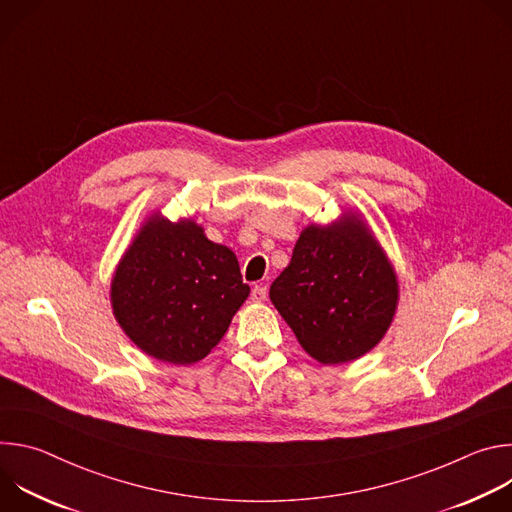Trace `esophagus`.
<instances>
[{"label": "esophagus", "mask_w": 512, "mask_h": 512, "mask_svg": "<svg viewBox=\"0 0 512 512\" xmlns=\"http://www.w3.org/2000/svg\"><path fill=\"white\" fill-rule=\"evenodd\" d=\"M251 300L253 302H265L267 300V285H255L251 291Z\"/></svg>", "instance_id": "esophagus-1"}]
</instances>
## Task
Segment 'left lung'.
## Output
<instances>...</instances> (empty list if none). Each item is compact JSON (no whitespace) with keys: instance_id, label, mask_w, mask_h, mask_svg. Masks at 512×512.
I'll return each mask as SVG.
<instances>
[{"instance_id":"8db88e82","label":"left lung","mask_w":512,"mask_h":512,"mask_svg":"<svg viewBox=\"0 0 512 512\" xmlns=\"http://www.w3.org/2000/svg\"><path fill=\"white\" fill-rule=\"evenodd\" d=\"M269 298L310 356L340 364L369 352L391 326L397 277L369 229L348 216L300 235Z\"/></svg>"}]
</instances>
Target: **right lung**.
I'll use <instances>...</instances> for the list:
<instances>
[{
    "label": "right lung",
    "mask_w": 512,
    "mask_h": 512,
    "mask_svg": "<svg viewBox=\"0 0 512 512\" xmlns=\"http://www.w3.org/2000/svg\"><path fill=\"white\" fill-rule=\"evenodd\" d=\"M229 247L182 221L150 218L121 259L113 283V312L125 334L150 356L192 364L229 330L249 296Z\"/></svg>",
    "instance_id": "1"
}]
</instances>
